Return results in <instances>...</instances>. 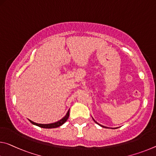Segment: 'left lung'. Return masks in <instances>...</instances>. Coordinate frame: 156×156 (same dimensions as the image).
I'll return each mask as SVG.
<instances>
[{
    "label": "left lung",
    "mask_w": 156,
    "mask_h": 156,
    "mask_svg": "<svg viewBox=\"0 0 156 156\" xmlns=\"http://www.w3.org/2000/svg\"><path fill=\"white\" fill-rule=\"evenodd\" d=\"M93 120H94V122H96V123H98L97 122H96V121H95L94 119H93ZM98 125H100V124H98ZM102 126V127H103V128H106V127H105V126Z\"/></svg>",
    "instance_id": "left-lung-1"
}]
</instances>
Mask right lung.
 <instances>
[{
  "instance_id": "obj_1",
  "label": "right lung",
  "mask_w": 156,
  "mask_h": 156,
  "mask_svg": "<svg viewBox=\"0 0 156 156\" xmlns=\"http://www.w3.org/2000/svg\"><path fill=\"white\" fill-rule=\"evenodd\" d=\"M69 116V110H68V112H67V113H66V115L65 116V117H63L61 120L58 121V122H57L55 123H48V124H41V123H37L35 122H32L31 120H29V121L32 123H33V124L37 126H39V127H41V128H58L59 126H60L62 125L63 123H65L66 122V120L68 119Z\"/></svg>"
}]
</instances>
